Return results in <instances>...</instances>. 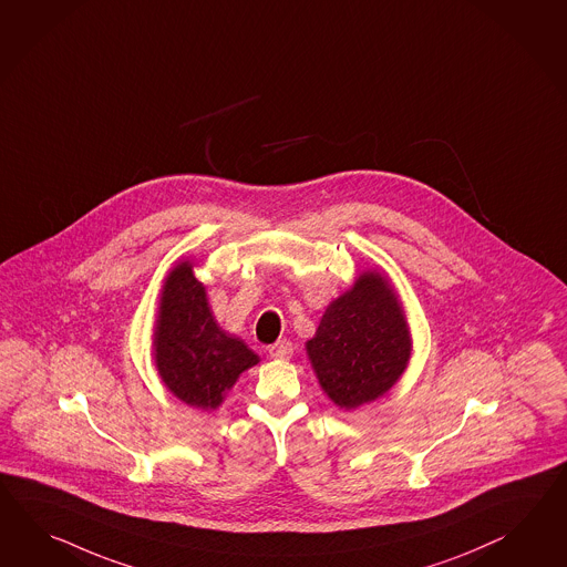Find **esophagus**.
<instances>
[{
	"label": "esophagus",
	"instance_id": "34e87169",
	"mask_svg": "<svg viewBox=\"0 0 567 567\" xmlns=\"http://www.w3.org/2000/svg\"><path fill=\"white\" fill-rule=\"evenodd\" d=\"M292 342H289V340H278L277 344L270 346L268 348V352H270V357L272 359H290V354H292Z\"/></svg>",
	"mask_w": 567,
	"mask_h": 567
}]
</instances>
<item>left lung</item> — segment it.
Wrapping results in <instances>:
<instances>
[{
	"instance_id": "1",
	"label": "left lung",
	"mask_w": 567,
	"mask_h": 567,
	"mask_svg": "<svg viewBox=\"0 0 567 567\" xmlns=\"http://www.w3.org/2000/svg\"><path fill=\"white\" fill-rule=\"evenodd\" d=\"M307 354L319 385L340 408H359L389 391L410 359V336L385 278L364 272L336 299L307 342Z\"/></svg>"
}]
</instances>
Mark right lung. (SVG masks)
I'll return each instance as SVG.
<instances>
[{
	"label": "right lung",
	"instance_id": "add662e5",
	"mask_svg": "<svg viewBox=\"0 0 567 567\" xmlns=\"http://www.w3.org/2000/svg\"><path fill=\"white\" fill-rule=\"evenodd\" d=\"M155 362L167 389L203 410H215L237 377L258 362V354L217 326L188 262L169 272L162 290Z\"/></svg>",
	"mask_w": 567,
	"mask_h": 567
}]
</instances>
